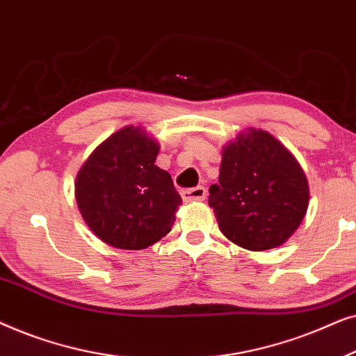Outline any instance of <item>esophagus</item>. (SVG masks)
<instances>
[{
	"instance_id": "1",
	"label": "esophagus",
	"mask_w": 356,
	"mask_h": 356,
	"mask_svg": "<svg viewBox=\"0 0 356 356\" xmlns=\"http://www.w3.org/2000/svg\"><path fill=\"white\" fill-rule=\"evenodd\" d=\"M181 196L186 202H193V201H204L207 196V189L204 186H196L191 189H184L181 191Z\"/></svg>"
}]
</instances>
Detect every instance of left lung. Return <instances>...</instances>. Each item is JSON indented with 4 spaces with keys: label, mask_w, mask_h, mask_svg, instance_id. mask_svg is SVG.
<instances>
[{
    "label": "left lung",
    "mask_w": 356,
    "mask_h": 356,
    "mask_svg": "<svg viewBox=\"0 0 356 356\" xmlns=\"http://www.w3.org/2000/svg\"><path fill=\"white\" fill-rule=\"evenodd\" d=\"M308 181L293 155L262 129H248L223 149L209 206L228 240L251 251L280 246L303 220Z\"/></svg>",
    "instance_id": "obj_1"
}]
</instances>
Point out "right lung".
Returning a JSON list of instances; mask_svg holds the SVG:
<instances>
[{"mask_svg":"<svg viewBox=\"0 0 356 356\" xmlns=\"http://www.w3.org/2000/svg\"><path fill=\"white\" fill-rule=\"evenodd\" d=\"M159 145L134 126L116 131L82 165L76 199L90 230L120 250H144L172 230L181 196L155 165Z\"/></svg>","mask_w":356,"mask_h":356,"instance_id":"1","label":"right lung"}]
</instances>
